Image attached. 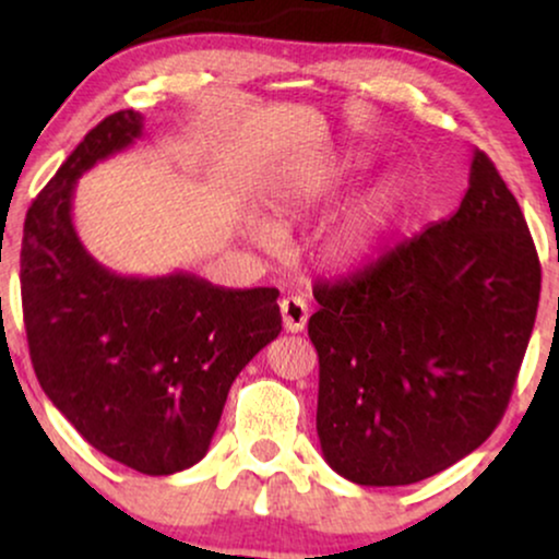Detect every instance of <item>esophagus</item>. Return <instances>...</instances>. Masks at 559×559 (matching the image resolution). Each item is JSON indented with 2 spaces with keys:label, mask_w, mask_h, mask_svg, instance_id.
<instances>
[{
  "label": "esophagus",
  "mask_w": 559,
  "mask_h": 559,
  "mask_svg": "<svg viewBox=\"0 0 559 559\" xmlns=\"http://www.w3.org/2000/svg\"><path fill=\"white\" fill-rule=\"evenodd\" d=\"M281 317L286 332H304L306 321H309V304H306V298L301 296H286L281 301Z\"/></svg>",
  "instance_id": "esophagus-1"
}]
</instances>
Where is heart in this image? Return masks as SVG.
Returning <instances> with one entry per match:
<instances>
[{
    "label": "heart",
    "mask_w": 559,
    "mask_h": 559,
    "mask_svg": "<svg viewBox=\"0 0 559 559\" xmlns=\"http://www.w3.org/2000/svg\"><path fill=\"white\" fill-rule=\"evenodd\" d=\"M405 204V190L397 179H384L359 200L355 210L334 233L329 242V255L340 263H357L374 253V248L388 238L397 225ZM269 238V235H265Z\"/></svg>",
    "instance_id": "obj_1"
}]
</instances>
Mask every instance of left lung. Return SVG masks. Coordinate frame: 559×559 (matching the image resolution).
I'll use <instances>...</instances> for the list:
<instances>
[{
    "label": "left lung",
    "mask_w": 559,
    "mask_h": 559,
    "mask_svg": "<svg viewBox=\"0 0 559 559\" xmlns=\"http://www.w3.org/2000/svg\"><path fill=\"white\" fill-rule=\"evenodd\" d=\"M539 283L519 202L474 152L451 217L313 286L317 433L329 466L361 486H405L476 451L512 397Z\"/></svg>",
    "instance_id": "1"
}]
</instances>
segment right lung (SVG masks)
<instances>
[{"label":"right lung","instance_id":"add662e5","mask_svg":"<svg viewBox=\"0 0 559 559\" xmlns=\"http://www.w3.org/2000/svg\"><path fill=\"white\" fill-rule=\"evenodd\" d=\"M136 111L106 116L27 210L22 313L37 380L96 451L146 476L207 453L240 369L281 334L276 288H223L194 273L119 276L83 248V171L141 136Z\"/></svg>","mask_w":559,"mask_h":559}]
</instances>
